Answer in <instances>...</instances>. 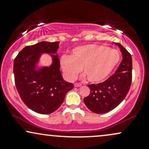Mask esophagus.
<instances>
[{"label": "esophagus", "mask_w": 149, "mask_h": 149, "mask_svg": "<svg viewBox=\"0 0 149 149\" xmlns=\"http://www.w3.org/2000/svg\"><path fill=\"white\" fill-rule=\"evenodd\" d=\"M80 86H81V84H80V83H74V87H76V88H78V87H80Z\"/></svg>", "instance_id": "1"}]
</instances>
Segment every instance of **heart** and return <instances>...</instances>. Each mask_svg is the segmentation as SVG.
Here are the masks:
<instances>
[{"instance_id":"obj_1","label":"heart","mask_w":149,"mask_h":149,"mask_svg":"<svg viewBox=\"0 0 149 149\" xmlns=\"http://www.w3.org/2000/svg\"><path fill=\"white\" fill-rule=\"evenodd\" d=\"M120 60V54L117 49L89 44L73 49L69 56H61L60 65L68 79L73 80L81 67L82 73L89 82L100 83L110 76Z\"/></svg>"}]
</instances>
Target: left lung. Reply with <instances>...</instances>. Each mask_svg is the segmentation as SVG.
I'll return each mask as SVG.
<instances>
[{
  "mask_svg": "<svg viewBox=\"0 0 149 149\" xmlns=\"http://www.w3.org/2000/svg\"><path fill=\"white\" fill-rule=\"evenodd\" d=\"M114 44L118 46L123 56L118 68L113 76L103 83L88 85L90 95L83 100L86 107L97 114L109 112L118 107L130 88L132 70L131 54L121 44Z\"/></svg>",
  "mask_w": 149,
  "mask_h": 149,
  "instance_id": "8db88e82",
  "label": "left lung"
}]
</instances>
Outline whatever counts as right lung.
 I'll use <instances>...</instances> for the list:
<instances>
[{"label":"right lung","mask_w":149,"mask_h":149,"mask_svg":"<svg viewBox=\"0 0 149 149\" xmlns=\"http://www.w3.org/2000/svg\"><path fill=\"white\" fill-rule=\"evenodd\" d=\"M59 42L42 41L26 46L14 61L13 72L17 90L26 105L40 114L52 113L59 109L65 95L73 88L63 79L57 50ZM48 54L49 66H38L40 57Z\"/></svg>","instance_id":"obj_1"}]
</instances>
